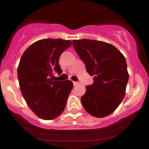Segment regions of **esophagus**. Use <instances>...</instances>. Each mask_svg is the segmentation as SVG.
<instances>
[{
    "instance_id": "obj_1",
    "label": "esophagus",
    "mask_w": 149,
    "mask_h": 149,
    "mask_svg": "<svg viewBox=\"0 0 149 149\" xmlns=\"http://www.w3.org/2000/svg\"><path fill=\"white\" fill-rule=\"evenodd\" d=\"M73 85H77L78 84V82H75V81H73Z\"/></svg>"
}]
</instances>
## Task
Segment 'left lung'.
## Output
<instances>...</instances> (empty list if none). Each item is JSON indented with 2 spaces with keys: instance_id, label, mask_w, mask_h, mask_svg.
<instances>
[{
  "instance_id": "1",
  "label": "left lung",
  "mask_w": 149,
  "mask_h": 149,
  "mask_svg": "<svg viewBox=\"0 0 149 149\" xmlns=\"http://www.w3.org/2000/svg\"><path fill=\"white\" fill-rule=\"evenodd\" d=\"M73 46L87 72L94 76L81 102L90 115L104 118L117 109L125 95L129 74L125 58L113 45L95 40H73Z\"/></svg>"
}]
</instances>
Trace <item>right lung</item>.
Wrapping results in <instances>:
<instances>
[{
  "label": "right lung",
  "mask_w": 149,
  "mask_h": 149,
  "mask_svg": "<svg viewBox=\"0 0 149 149\" xmlns=\"http://www.w3.org/2000/svg\"><path fill=\"white\" fill-rule=\"evenodd\" d=\"M72 44L69 40L42 39L22 54L17 76L22 96L36 115L43 120L56 118L64 111L73 89L71 80L57 81L53 75L62 73L59 59Z\"/></svg>",
  "instance_id": "right-lung-1"
}]
</instances>
